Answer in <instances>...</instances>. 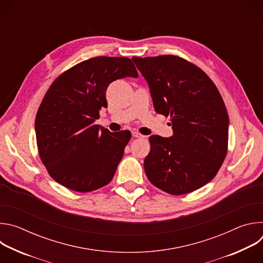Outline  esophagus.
I'll list each match as a JSON object with an SVG mask.
<instances>
[{"mask_svg":"<svg viewBox=\"0 0 263 263\" xmlns=\"http://www.w3.org/2000/svg\"><path fill=\"white\" fill-rule=\"evenodd\" d=\"M132 136H133L134 138H142V137H143L141 134H139L138 132H135V131L132 132Z\"/></svg>","mask_w":263,"mask_h":263,"instance_id":"34e87169","label":"esophagus"}]
</instances>
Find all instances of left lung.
Masks as SVG:
<instances>
[{"instance_id":"8db88e82","label":"left lung","mask_w":263,"mask_h":263,"mask_svg":"<svg viewBox=\"0 0 263 263\" xmlns=\"http://www.w3.org/2000/svg\"><path fill=\"white\" fill-rule=\"evenodd\" d=\"M146 80L157 114L171 118L170 138L149 136L144 172L154 186L174 196L210 182L228 151L229 117L207 74L174 55L133 57Z\"/></svg>"}]
</instances>
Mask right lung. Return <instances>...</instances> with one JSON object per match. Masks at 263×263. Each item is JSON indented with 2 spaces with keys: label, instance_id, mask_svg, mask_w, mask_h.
<instances>
[{
  "label": "right lung",
  "instance_id": "add662e5",
  "mask_svg": "<svg viewBox=\"0 0 263 263\" xmlns=\"http://www.w3.org/2000/svg\"><path fill=\"white\" fill-rule=\"evenodd\" d=\"M125 77H138L131 59L99 56L59 74L46 92L35 119L37 148L49 175L66 189L89 193L114 178L131 133L93 123L107 107L109 84Z\"/></svg>",
  "mask_w": 263,
  "mask_h": 263
}]
</instances>
